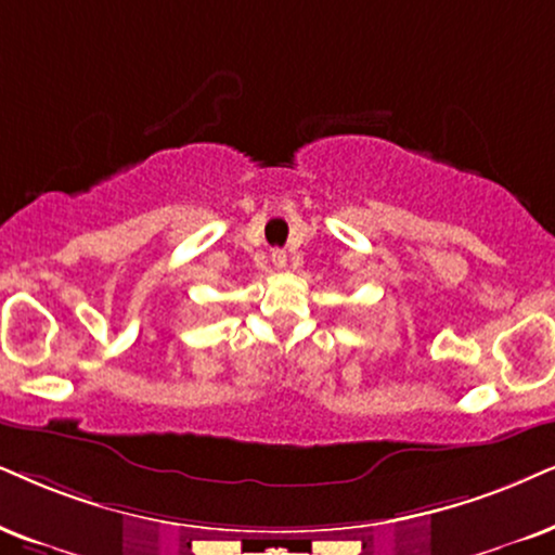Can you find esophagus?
<instances>
[{"label":"esophagus","instance_id":"34e87169","mask_svg":"<svg viewBox=\"0 0 555 555\" xmlns=\"http://www.w3.org/2000/svg\"><path fill=\"white\" fill-rule=\"evenodd\" d=\"M271 263L276 266V269H284V266H286V254H284V250H271Z\"/></svg>","mask_w":555,"mask_h":555}]
</instances>
